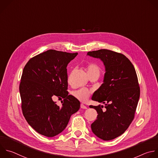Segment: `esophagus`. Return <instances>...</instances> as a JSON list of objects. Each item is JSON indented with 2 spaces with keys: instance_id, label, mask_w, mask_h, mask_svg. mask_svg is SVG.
I'll use <instances>...</instances> for the list:
<instances>
[{
  "instance_id": "obj_1",
  "label": "esophagus",
  "mask_w": 158,
  "mask_h": 158,
  "mask_svg": "<svg viewBox=\"0 0 158 158\" xmlns=\"http://www.w3.org/2000/svg\"><path fill=\"white\" fill-rule=\"evenodd\" d=\"M81 108L83 109H87V107L85 106H84V105L82 104V103L81 104Z\"/></svg>"
}]
</instances>
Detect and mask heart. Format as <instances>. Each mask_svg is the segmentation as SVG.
<instances>
[{"label":"heart","instance_id":"b5f03b06","mask_svg":"<svg viewBox=\"0 0 158 158\" xmlns=\"http://www.w3.org/2000/svg\"><path fill=\"white\" fill-rule=\"evenodd\" d=\"M86 72H87V75H89L90 74H92V73H97L100 74V68L97 65L94 64H89L87 66ZM71 75H72V74H69V76H68V82L69 83L71 82ZM73 95L75 98H76L79 100H80L81 102H85L89 97V96L90 95V92L87 89L81 88L80 89H78L77 90L74 91L73 92Z\"/></svg>","mask_w":158,"mask_h":158}]
</instances>
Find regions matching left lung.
I'll return each instance as SVG.
<instances>
[{
  "mask_svg": "<svg viewBox=\"0 0 158 158\" xmlns=\"http://www.w3.org/2000/svg\"><path fill=\"white\" fill-rule=\"evenodd\" d=\"M87 55L100 59L106 68L103 84L94 93L92 100L105 103L90 106L96 110L97 120L91 129L98 138L109 141L122 135L132 122L140 95L135 68L123 54L102 49Z\"/></svg>",
  "mask_w": 158,
  "mask_h": 158,
  "instance_id": "8db88e82",
  "label": "left lung"
}]
</instances>
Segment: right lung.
Wrapping results in <instances>:
<instances>
[{"label":"right lung","instance_id":"right-lung-1","mask_svg":"<svg viewBox=\"0 0 158 158\" xmlns=\"http://www.w3.org/2000/svg\"><path fill=\"white\" fill-rule=\"evenodd\" d=\"M77 54L49 49L31 58L23 68L19 87L23 115L42 135L61 133L80 108V102L67 91L66 68ZM55 96L64 98L61 107L52 100Z\"/></svg>","mask_w":158,"mask_h":158}]
</instances>
